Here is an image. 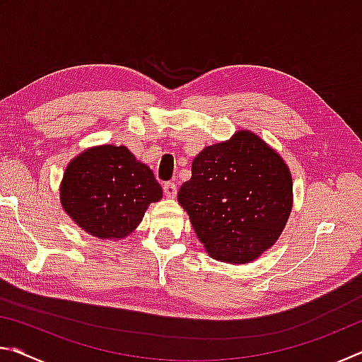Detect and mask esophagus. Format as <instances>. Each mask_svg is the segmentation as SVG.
Returning <instances> with one entry per match:
<instances>
[{
	"label": "esophagus",
	"mask_w": 362,
	"mask_h": 362,
	"mask_svg": "<svg viewBox=\"0 0 362 362\" xmlns=\"http://www.w3.org/2000/svg\"><path fill=\"white\" fill-rule=\"evenodd\" d=\"M163 189H164V194H166L168 198H175V194H177V185H175L174 182L164 183Z\"/></svg>",
	"instance_id": "1"
}]
</instances>
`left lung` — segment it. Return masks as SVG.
Masks as SVG:
<instances>
[{
	"instance_id": "obj_1",
	"label": "left lung",
	"mask_w": 362,
	"mask_h": 362,
	"mask_svg": "<svg viewBox=\"0 0 362 362\" xmlns=\"http://www.w3.org/2000/svg\"><path fill=\"white\" fill-rule=\"evenodd\" d=\"M212 259L244 265L279 240L292 212V174L279 153L249 129L201 150L177 193Z\"/></svg>"
}]
</instances>
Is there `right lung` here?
<instances>
[{"instance_id": "1", "label": "right lung", "mask_w": 362, "mask_h": 362, "mask_svg": "<svg viewBox=\"0 0 362 362\" xmlns=\"http://www.w3.org/2000/svg\"><path fill=\"white\" fill-rule=\"evenodd\" d=\"M60 204L79 228L99 240H122L142 222L163 188L124 145H97L66 164Z\"/></svg>"}]
</instances>
